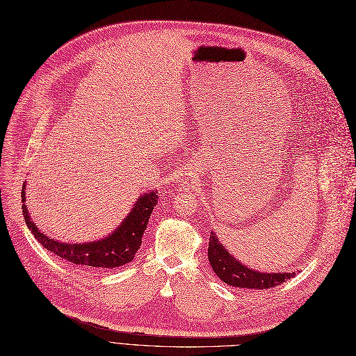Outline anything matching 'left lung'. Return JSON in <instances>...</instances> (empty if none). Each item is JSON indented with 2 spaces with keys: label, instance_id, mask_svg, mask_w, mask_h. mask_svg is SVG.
Listing matches in <instances>:
<instances>
[{
  "label": "left lung",
  "instance_id": "8db88e82",
  "mask_svg": "<svg viewBox=\"0 0 356 356\" xmlns=\"http://www.w3.org/2000/svg\"><path fill=\"white\" fill-rule=\"evenodd\" d=\"M209 261L214 274L223 282L246 290H266L281 285L286 280L296 277V273L265 274L253 270L239 262L218 242L216 233L211 232L209 241Z\"/></svg>",
  "mask_w": 356,
  "mask_h": 356
}]
</instances>
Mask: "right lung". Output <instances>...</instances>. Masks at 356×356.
<instances>
[{
    "mask_svg": "<svg viewBox=\"0 0 356 356\" xmlns=\"http://www.w3.org/2000/svg\"><path fill=\"white\" fill-rule=\"evenodd\" d=\"M26 187L22 190L23 201V216L27 227L35 234L39 243L47 250L54 252L55 255L70 261L76 265H86L97 269H113L117 266H123L127 262H131L136 252L142 245V236L146 230L149 217L154 211V207L158 204L156 191H147L134 202V207L126 216L111 234L107 238L88 242V243H63L55 239H50L44 233H42L26 209Z\"/></svg>",
    "mask_w": 356,
    "mask_h": 356,
    "instance_id": "1",
    "label": "right lung"
}]
</instances>
